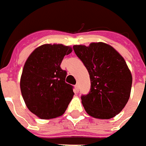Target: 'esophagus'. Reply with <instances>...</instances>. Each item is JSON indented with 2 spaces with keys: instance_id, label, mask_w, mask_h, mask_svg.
<instances>
[{
  "instance_id": "34e87169",
  "label": "esophagus",
  "mask_w": 146,
  "mask_h": 146,
  "mask_svg": "<svg viewBox=\"0 0 146 146\" xmlns=\"http://www.w3.org/2000/svg\"><path fill=\"white\" fill-rule=\"evenodd\" d=\"M75 88H76V92H79V84H76V85H75Z\"/></svg>"
}]
</instances>
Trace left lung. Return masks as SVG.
Instances as JSON below:
<instances>
[{"label":"left lung","instance_id":"8db88e82","mask_svg":"<svg viewBox=\"0 0 146 146\" xmlns=\"http://www.w3.org/2000/svg\"><path fill=\"white\" fill-rule=\"evenodd\" d=\"M73 49L90 76V92L81 96L84 110L96 119L115 117L124 108L131 93L132 77L125 60L106 43L74 45Z\"/></svg>","mask_w":146,"mask_h":146}]
</instances>
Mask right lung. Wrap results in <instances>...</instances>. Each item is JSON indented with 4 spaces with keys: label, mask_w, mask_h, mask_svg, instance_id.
<instances>
[{
    "label": "right lung",
    "mask_w": 146,
    "mask_h": 146,
    "mask_svg": "<svg viewBox=\"0 0 146 146\" xmlns=\"http://www.w3.org/2000/svg\"><path fill=\"white\" fill-rule=\"evenodd\" d=\"M71 52L70 46L46 44L26 61L20 80L22 96L29 110L42 119L63 115L73 98V86L65 82L66 71L60 66Z\"/></svg>",
    "instance_id": "right-lung-1"
}]
</instances>
